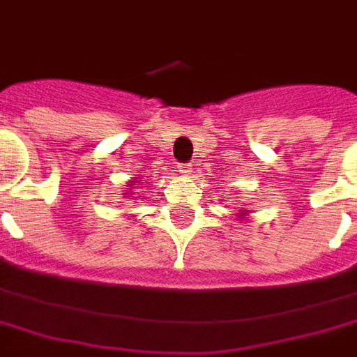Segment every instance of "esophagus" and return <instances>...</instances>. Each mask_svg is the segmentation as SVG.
<instances>
[{
	"mask_svg": "<svg viewBox=\"0 0 357 357\" xmlns=\"http://www.w3.org/2000/svg\"><path fill=\"white\" fill-rule=\"evenodd\" d=\"M181 171L184 175H192V171H194V163H182Z\"/></svg>",
	"mask_w": 357,
	"mask_h": 357,
	"instance_id": "1",
	"label": "esophagus"
}]
</instances>
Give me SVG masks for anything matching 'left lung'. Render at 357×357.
I'll return each instance as SVG.
<instances>
[{"instance_id":"8db88e82","label":"left lung","mask_w":357,"mask_h":357,"mask_svg":"<svg viewBox=\"0 0 357 357\" xmlns=\"http://www.w3.org/2000/svg\"><path fill=\"white\" fill-rule=\"evenodd\" d=\"M243 214H248V211H243V213H241L239 216H243Z\"/></svg>"}]
</instances>
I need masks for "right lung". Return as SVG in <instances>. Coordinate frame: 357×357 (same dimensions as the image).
Instances as JSON below:
<instances>
[{
	"instance_id": "right-lung-1",
	"label": "right lung",
	"mask_w": 357,
	"mask_h": 357,
	"mask_svg": "<svg viewBox=\"0 0 357 357\" xmlns=\"http://www.w3.org/2000/svg\"><path fill=\"white\" fill-rule=\"evenodd\" d=\"M131 182H137V181H131ZM126 197H128V195H126Z\"/></svg>"
}]
</instances>
